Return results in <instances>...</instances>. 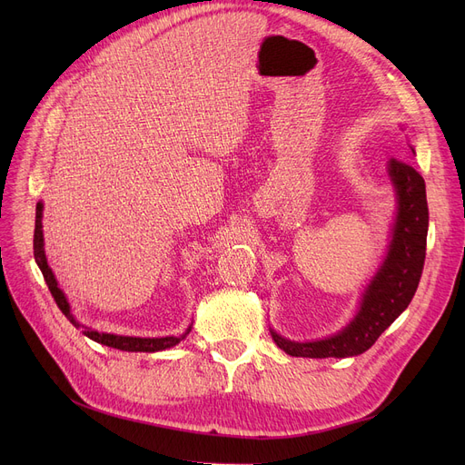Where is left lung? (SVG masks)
<instances>
[{
  "mask_svg": "<svg viewBox=\"0 0 465 465\" xmlns=\"http://www.w3.org/2000/svg\"><path fill=\"white\" fill-rule=\"evenodd\" d=\"M388 175L398 192L392 242L379 273L365 290L356 319L341 333L312 343H296L272 330L273 341L286 354L302 358H347L361 354L375 345L381 333L411 303L426 260L430 218L426 184L417 169L396 158L388 162Z\"/></svg>",
  "mask_w": 465,
  "mask_h": 465,
  "instance_id": "1",
  "label": "left lung"
}]
</instances>
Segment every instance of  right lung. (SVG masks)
I'll return each mask as SVG.
<instances>
[{
  "label": "right lung",
  "instance_id": "right-lung-1",
  "mask_svg": "<svg viewBox=\"0 0 465 465\" xmlns=\"http://www.w3.org/2000/svg\"><path fill=\"white\" fill-rule=\"evenodd\" d=\"M41 214H43V203H37L35 207V230H34V256H35V262L39 265V270L45 277V282L48 286V290H51V294L56 302V305L60 307V311L65 314V319L75 326V328H81V324L73 319V314L69 311V303L64 296V292L58 288V282L53 275V270L48 267L46 263V258H45V251H43V230H41ZM190 331V328L186 330V333ZM83 333L86 337H90L92 341H95V343H102L105 347H113V349H118V351H128V352H158V351H165L169 347H175L177 343H181V341L184 339V335L181 337H124V335H113V333H102V331H95L92 328H84L83 326Z\"/></svg>",
  "mask_w": 465,
  "mask_h": 465
}]
</instances>
